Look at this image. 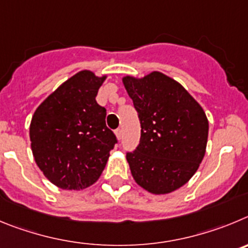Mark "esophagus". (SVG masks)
I'll return each instance as SVG.
<instances>
[{
	"instance_id": "34e87169",
	"label": "esophagus",
	"mask_w": 248,
	"mask_h": 248,
	"mask_svg": "<svg viewBox=\"0 0 248 248\" xmlns=\"http://www.w3.org/2000/svg\"><path fill=\"white\" fill-rule=\"evenodd\" d=\"M115 135H116V137H117V140H121V138H122V129L121 128L116 129Z\"/></svg>"
}]
</instances>
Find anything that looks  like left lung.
Returning a JSON list of instances; mask_svg holds the SVG:
<instances>
[{
  "mask_svg": "<svg viewBox=\"0 0 248 248\" xmlns=\"http://www.w3.org/2000/svg\"><path fill=\"white\" fill-rule=\"evenodd\" d=\"M140 122V144L126 155L135 182L155 195L190 180L205 155L209 121L179 82L159 71L122 78Z\"/></svg>",
  "mask_w": 248,
  "mask_h": 248,
  "instance_id": "left-lung-1",
  "label": "left lung"
}]
</instances>
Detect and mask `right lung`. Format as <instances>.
I'll return each instance as SVG.
<instances>
[{
    "label": "right lung",
    "instance_id": "add662e5",
    "mask_svg": "<svg viewBox=\"0 0 248 248\" xmlns=\"http://www.w3.org/2000/svg\"><path fill=\"white\" fill-rule=\"evenodd\" d=\"M106 75L81 70L64 81L34 111L31 148L46 179L65 190L96 182L117 142L106 126V108L95 97Z\"/></svg>",
    "mask_w": 248,
    "mask_h": 248
}]
</instances>
